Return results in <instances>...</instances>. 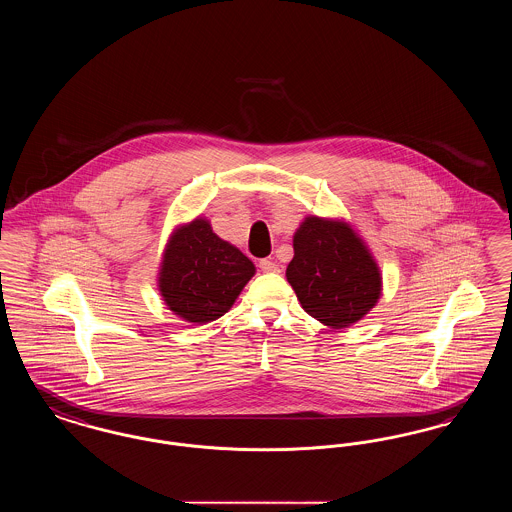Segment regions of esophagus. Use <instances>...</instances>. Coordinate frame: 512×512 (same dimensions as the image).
Listing matches in <instances>:
<instances>
[{"label": "esophagus", "mask_w": 512, "mask_h": 512, "mask_svg": "<svg viewBox=\"0 0 512 512\" xmlns=\"http://www.w3.org/2000/svg\"><path fill=\"white\" fill-rule=\"evenodd\" d=\"M259 268H261L263 272H280V267H278L274 261H270V259H263V261L259 263Z\"/></svg>", "instance_id": "esophagus-1"}]
</instances>
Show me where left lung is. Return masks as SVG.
<instances>
[{"label": "left lung", "instance_id": "8db88e82", "mask_svg": "<svg viewBox=\"0 0 512 512\" xmlns=\"http://www.w3.org/2000/svg\"><path fill=\"white\" fill-rule=\"evenodd\" d=\"M286 278L305 313L334 330L359 322L382 295L376 259L341 219L305 217L293 234Z\"/></svg>", "mask_w": 512, "mask_h": 512}]
</instances>
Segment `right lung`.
Returning <instances> with one entry per match:
<instances>
[{"label": "right lung", "instance_id": "obj_1", "mask_svg": "<svg viewBox=\"0 0 512 512\" xmlns=\"http://www.w3.org/2000/svg\"><path fill=\"white\" fill-rule=\"evenodd\" d=\"M253 274L255 265L244 253L219 238L209 220L197 217L172 230L157 286L176 317L207 324L230 311Z\"/></svg>", "mask_w": 512, "mask_h": 512}]
</instances>
